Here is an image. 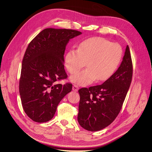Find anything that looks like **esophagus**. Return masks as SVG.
<instances>
[{"label":"esophagus","mask_w":152,"mask_h":152,"mask_svg":"<svg viewBox=\"0 0 152 152\" xmlns=\"http://www.w3.org/2000/svg\"><path fill=\"white\" fill-rule=\"evenodd\" d=\"M72 89H73V91L76 92V91H77V90H78V86H77V85H74L73 86Z\"/></svg>","instance_id":"esophagus-1"}]
</instances>
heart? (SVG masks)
<instances>
[{"label": "heart", "mask_w": 152, "mask_h": 152, "mask_svg": "<svg viewBox=\"0 0 152 152\" xmlns=\"http://www.w3.org/2000/svg\"><path fill=\"white\" fill-rule=\"evenodd\" d=\"M123 50L118 43L102 37H91L82 41L77 50L70 49L65 56L64 63L68 72L75 74L85 66V70L70 77L79 85H86L96 79L99 82L110 78L121 62Z\"/></svg>", "instance_id": "obj_1"}]
</instances>
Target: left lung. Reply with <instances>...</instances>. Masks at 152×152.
Segmentation results:
<instances>
[{
    "mask_svg": "<svg viewBox=\"0 0 152 152\" xmlns=\"http://www.w3.org/2000/svg\"><path fill=\"white\" fill-rule=\"evenodd\" d=\"M132 62L128 45L117 70L102 84L82 88L77 121L87 131L94 132L111 124L118 115L132 81Z\"/></svg>",
    "mask_w": 152,
    "mask_h": 152,
    "instance_id": "obj_1",
    "label": "left lung"
}]
</instances>
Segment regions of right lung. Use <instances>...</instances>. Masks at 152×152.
Wrapping results in <instances>:
<instances>
[{"mask_svg": "<svg viewBox=\"0 0 152 152\" xmlns=\"http://www.w3.org/2000/svg\"><path fill=\"white\" fill-rule=\"evenodd\" d=\"M82 32L66 29L47 28L29 43L21 67L19 92L26 115L33 121L44 123L54 116L64 96L72 90V84H56L67 77L64 55L70 39Z\"/></svg>", "mask_w": 152, "mask_h": 152, "instance_id": "1", "label": "right lung"}]
</instances>
